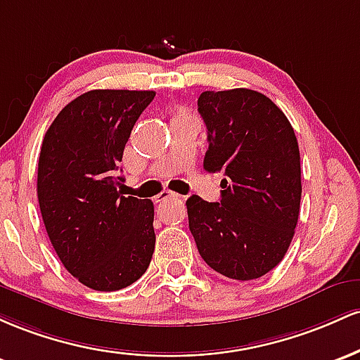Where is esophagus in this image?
I'll list each match as a JSON object with an SVG mask.
<instances>
[{"label":"esophagus","mask_w":360,"mask_h":360,"mask_svg":"<svg viewBox=\"0 0 360 360\" xmlns=\"http://www.w3.org/2000/svg\"><path fill=\"white\" fill-rule=\"evenodd\" d=\"M176 197H179V195H176L175 192L163 191L158 197H156V202H160V204H161V202H168V200H172V199H176Z\"/></svg>","instance_id":"34e87169"}]
</instances>
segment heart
Returning a JSON list of instances; mask_svg holds the SVG:
<instances>
[{"label":"heart","mask_w":360,"mask_h":360,"mask_svg":"<svg viewBox=\"0 0 360 360\" xmlns=\"http://www.w3.org/2000/svg\"><path fill=\"white\" fill-rule=\"evenodd\" d=\"M176 117H188V115L185 114V112H179V115H176Z\"/></svg>","instance_id":"b5f03b06"}]
</instances>
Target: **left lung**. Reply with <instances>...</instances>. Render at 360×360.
Here are the masks:
<instances>
[{
    "label": "left lung",
    "instance_id": "obj_1",
    "mask_svg": "<svg viewBox=\"0 0 360 360\" xmlns=\"http://www.w3.org/2000/svg\"><path fill=\"white\" fill-rule=\"evenodd\" d=\"M204 168L224 173L221 200L188 197V228L209 267L234 281L270 272L288 252L300 217L301 156L288 117L248 88L204 91Z\"/></svg>",
    "mask_w": 360,
    "mask_h": 360
}]
</instances>
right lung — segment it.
I'll return each mask as SVG.
<instances>
[{
	"label": "right lung",
	"mask_w": 360,
	"mask_h": 360,
	"mask_svg": "<svg viewBox=\"0 0 360 360\" xmlns=\"http://www.w3.org/2000/svg\"><path fill=\"white\" fill-rule=\"evenodd\" d=\"M155 95L83 93L59 112L42 141L37 197L46 231L68 272L90 289L127 288L155 252L153 202L117 191L124 148Z\"/></svg>",
	"instance_id": "obj_1"
}]
</instances>
